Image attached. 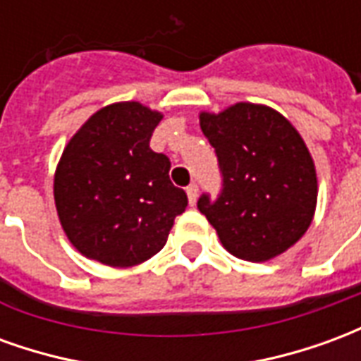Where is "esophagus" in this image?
Listing matches in <instances>:
<instances>
[{"label": "esophagus", "mask_w": 361, "mask_h": 361, "mask_svg": "<svg viewBox=\"0 0 361 361\" xmlns=\"http://www.w3.org/2000/svg\"><path fill=\"white\" fill-rule=\"evenodd\" d=\"M197 185L195 183H191V185H188V189H185V193H188V199H189V204L193 207V204L197 203Z\"/></svg>", "instance_id": "obj_1"}]
</instances>
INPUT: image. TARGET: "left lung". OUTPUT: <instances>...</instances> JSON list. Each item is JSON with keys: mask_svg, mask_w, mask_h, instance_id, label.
Returning a JSON list of instances; mask_svg holds the SVG:
<instances>
[{"mask_svg": "<svg viewBox=\"0 0 361 361\" xmlns=\"http://www.w3.org/2000/svg\"><path fill=\"white\" fill-rule=\"evenodd\" d=\"M199 123L222 172V193L199 211L234 257L263 263L290 250L317 207V172L307 145L280 111L265 104L238 102L201 111Z\"/></svg>", "mask_w": 361, "mask_h": 361, "instance_id": "8db88e82", "label": "left lung"}]
</instances>
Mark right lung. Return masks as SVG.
<instances>
[{"label": "right lung", "instance_id": "1", "mask_svg": "<svg viewBox=\"0 0 361 361\" xmlns=\"http://www.w3.org/2000/svg\"><path fill=\"white\" fill-rule=\"evenodd\" d=\"M164 118L141 102L94 111L69 139L54 176L67 240L87 259L135 267L164 247L188 195L170 181V160L149 147Z\"/></svg>", "mask_w": 361, "mask_h": 361}]
</instances>
